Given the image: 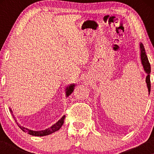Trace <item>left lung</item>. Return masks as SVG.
Here are the masks:
<instances>
[{
    "label": "left lung",
    "instance_id": "1",
    "mask_svg": "<svg viewBox=\"0 0 154 154\" xmlns=\"http://www.w3.org/2000/svg\"><path fill=\"white\" fill-rule=\"evenodd\" d=\"M140 59H141V62L143 66V69L145 71L146 73L147 74V77H146V84L148 88V92H149V94H150L151 91V82H150V72H151V66L148 60L147 56L146 55L145 48L143 46V43H140Z\"/></svg>",
    "mask_w": 154,
    "mask_h": 154
}]
</instances>
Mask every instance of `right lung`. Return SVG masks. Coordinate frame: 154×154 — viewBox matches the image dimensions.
<instances>
[{
	"label": "right lung",
	"instance_id": "1",
	"mask_svg": "<svg viewBox=\"0 0 154 154\" xmlns=\"http://www.w3.org/2000/svg\"><path fill=\"white\" fill-rule=\"evenodd\" d=\"M74 87H75V84H71L66 88V95L67 97L70 94H71L72 92H73ZM9 110H10V111H11V113H12V116H13V117H14V118L15 120V118L14 117V114H13V111L11 109V108H9ZM64 119H65V116H62V118L60 119L59 121L57 122L55 124H54L53 126H51L50 128H48V129H45L44 130H41V131H33V130H29L28 128H26L23 127V126H20V125L18 124V123H17V124L18 125V126H19L20 128L23 130V131L25 132H27L28 134L32 135V136L43 137V136H46V135L50 134L51 133H53V132H55L56 131H57V130H58L62 127V125H63ZM15 122H16V120H15Z\"/></svg>",
	"mask_w": 154,
	"mask_h": 154
}]
</instances>
